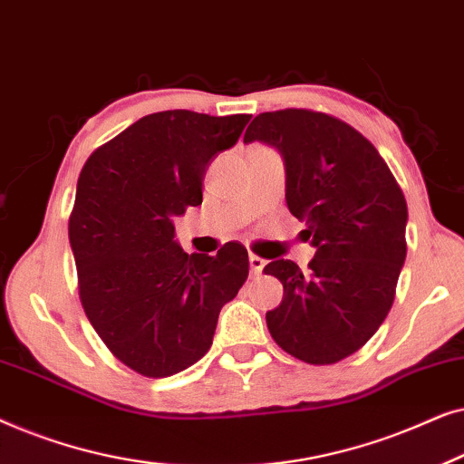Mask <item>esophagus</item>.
Here are the masks:
<instances>
[{"label":"esophagus","mask_w":464,"mask_h":464,"mask_svg":"<svg viewBox=\"0 0 464 464\" xmlns=\"http://www.w3.org/2000/svg\"><path fill=\"white\" fill-rule=\"evenodd\" d=\"M249 264H251V275H259V272L264 270L266 259L256 256V253H249Z\"/></svg>","instance_id":"obj_1"}]
</instances>
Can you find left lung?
I'll return each instance as SVG.
<instances>
[{"mask_svg":"<svg viewBox=\"0 0 464 464\" xmlns=\"http://www.w3.org/2000/svg\"><path fill=\"white\" fill-rule=\"evenodd\" d=\"M251 141L283 154L287 207L306 221L316 249L308 272L291 259L266 266L283 283L281 306L266 313V325L291 357L338 363L378 332L395 300L408 253L405 196L378 150L329 113H259L245 132Z\"/></svg>","mask_w":464,"mask_h":464,"instance_id":"obj_1","label":"left lung"}]
</instances>
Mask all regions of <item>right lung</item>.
Wrapping results in <instances>:
<instances>
[{"mask_svg":"<svg viewBox=\"0 0 464 464\" xmlns=\"http://www.w3.org/2000/svg\"><path fill=\"white\" fill-rule=\"evenodd\" d=\"M249 118L150 113L82 169L69 215L82 308L113 357L141 376H173L205 357L219 310L249 276L240 243L188 256L173 240V219L202 202L208 162Z\"/></svg>","mask_w":464,"mask_h":464,"instance_id":"obj_1","label":"right lung"}]
</instances>
